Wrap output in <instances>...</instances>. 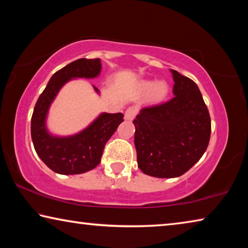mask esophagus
Wrapping results in <instances>:
<instances>
[{"mask_svg":"<svg viewBox=\"0 0 248 248\" xmlns=\"http://www.w3.org/2000/svg\"><path fill=\"white\" fill-rule=\"evenodd\" d=\"M137 115V109L134 107H129L124 112V119L125 120H132Z\"/></svg>","mask_w":248,"mask_h":248,"instance_id":"esophagus-1","label":"esophagus"}]
</instances>
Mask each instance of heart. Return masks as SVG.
I'll use <instances>...</instances> for the list:
<instances>
[{
  "mask_svg": "<svg viewBox=\"0 0 248 248\" xmlns=\"http://www.w3.org/2000/svg\"><path fill=\"white\" fill-rule=\"evenodd\" d=\"M142 90H143L145 93L151 92L152 98L155 100L164 99L167 93H169V86H167L166 82L164 81H158L156 83L144 82L142 84Z\"/></svg>",
  "mask_w": 248,
  "mask_h": 248,
  "instance_id": "1",
  "label": "heart"
}]
</instances>
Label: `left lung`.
Listing matches in <instances>:
<instances>
[{
	"label": "left lung",
	"mask_w": 248,
	"mask_h": 248,
	"mask_svg": "<svg viewBox=\"0 0 248 248\" xmlns=\"http://www.w3.org/2000/svg\"><path fill=\"white\" fill-rule=\"evenodd\" d=\"M174 97L144 107L133 120L138 167L158 178L189 170L208 148L211 119L197 84L170 70Z\"/></svg>",
	"instance_id": "obj_1"
}]
</instances>
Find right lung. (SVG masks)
I'll return each mask as SVG.
<instances>
[{
	"instance_id": "add662e5",
	"label": "right lung",
	"mask_w": 248,
	"mask_h": 248,
	"mask_svg": "<svg viewBox=\"0 0 248 248\" xmlns=\"http://www.w3.org/2000/svg\"><path fill=\"white\" fill-rule=\"evenodd\" d=\"M102 71L100 59H78L57 71L39 96L31 117V140L38 156L54 173L83 174L95 169L106 142L124 121V114L103 112L89 127L68 137L53 136L46 124L49 108L65 83L74 78H94ZM94 87L96 93L99 90Z\"/></svg>"
}]
</instances>
